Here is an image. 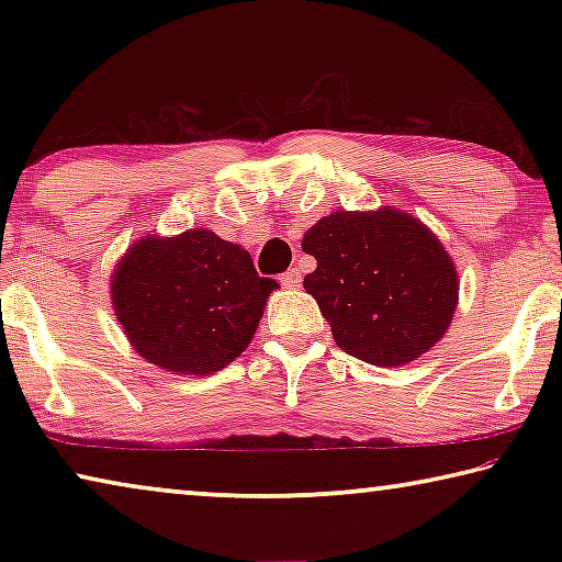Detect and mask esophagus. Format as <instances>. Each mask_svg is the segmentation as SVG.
<instances>
[{
    "mask_svg": "<svg viewBox=\"0 0 562 562\" xmlns=\"http://www.w3.org/2000/svg\"><path fill=\"white\" fill-rule=\"evenodd\" d=\"M280 282L284 284V288L288 290H294V288H300V282H302V272L297 270V268H292V270H288L280 278Z\"/></svg>",
    "mask_w": 562,
    "mask_h": 562,
    "instance_id": "1",
    "label": "esophagus"
}]
</instances>
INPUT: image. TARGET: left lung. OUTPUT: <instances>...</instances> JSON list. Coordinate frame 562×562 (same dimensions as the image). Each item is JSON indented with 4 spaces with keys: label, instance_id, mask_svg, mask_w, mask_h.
Wrapping results in <instances>:
<instances>
[{
    "label": "left lung",
    "instance_id": "left-lung-1",
    "mask_svg": "<svg viewBox=\"0 0 562 562\" xmlns=\"http://www.w3.org/2000/svg\"><path fill=\"white\" fill-rule=\"evenodd\" d=\"M302 250L317 260L304 290L347 355L402 367L449 329L459 274L439 237L414 215L392 207L331 213L304 233Z\"/></svg>",
    "mask_w": 562,
    "mask_h": 562
}]
</instances>
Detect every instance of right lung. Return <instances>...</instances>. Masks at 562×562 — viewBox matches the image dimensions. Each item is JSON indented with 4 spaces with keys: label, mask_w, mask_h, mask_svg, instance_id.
I'll list each match as a JSON object with an SVG mask.
<instances>
[{
    "label": "right lung",
    "mask_w": 562,
    "mask_h": 562,
    "mask_svg": "<svg viewBox=\"0 0 562 562\" xmlns=\"http://www.w3.org/2000/svg\"><path fill=\"white\" fill-rule=\"evenodd\" d=\"M280 284L250 252L203 227L140 237L111 280L116 317L133 349L178 374H213L235 361Z\"/></svg>",
    "instance_id": "1"
}]
</instances>
